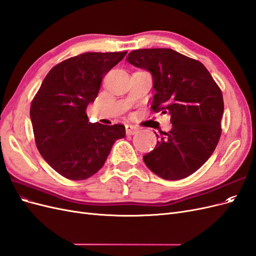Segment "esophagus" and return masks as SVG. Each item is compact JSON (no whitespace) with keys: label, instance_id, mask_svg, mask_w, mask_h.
<instances>
[{"label":"esophagus","instance_id":"obj_1","mask_svg":"<svg viewBox=\"0 0 256 256\" xmlns=\"http://www.w3.org/2000/svg\"><path fill=\"white\" fill-rule=\"evenodd\" d=\"M138 131V128L134 126V125H126V134L128 136H132L136 134Z\"/></svg>","mask_w":256,"mask_h":256}]
</instances>
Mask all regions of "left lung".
<instances>
[{
  "instance_id": "1",
  "label": "left lung",
  "mask_w": 256,
  "mask_h": 256,
  "mask_svg": "<svg viewBox=\"0 0 256 256\" xmlns=\"http://www.w3.org/2000/svg\"><path fill=\"white\" fill-rule=\"evenodd\" d=\"M127 62L152 76L154 112L171 115L172 129L160 132L154 150L143 157L152 172L166 180L196 172L212 156L221 136L224 111L218 84L200 62L172 49L131 51Z\"/></svg>"
}]
</instances>
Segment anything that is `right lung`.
<instances>
[{"label": "right lung", "mask_w": 256, "mask_h": 256, "mask_svg": "<svg viewBox=\"0 0 256 256\" xmlns=\"http://www.w3.org/2000/svg\"><path fill=\"white\" fill-rule=\"evenodd\" d=\"M126 54L86 52L60 62L46 76L33 99L30 116L37 150L68 180H83L97 173L115 141L126 136L124 125L88 122L86 114L104 76Z\"/></svg>", "instance_id": "1"}]
</instances>
